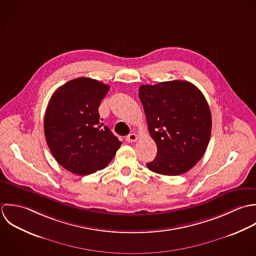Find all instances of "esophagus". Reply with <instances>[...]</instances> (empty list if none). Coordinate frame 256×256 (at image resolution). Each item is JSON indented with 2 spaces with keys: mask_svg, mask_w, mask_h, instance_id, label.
Returning <instances> with one entry per match:
<instances>
[{
  "mask_svg": "<svg viewBox=\"0 0 256 256\" xmlns=\"http://www.w3.org/2000/svg\"><path fill=\"white\" fill-rule=\"evenodd\" d=\"M126 140L128 142H134L138 140V136L136 134H130L126 138Z\"/></svg>",
  "mask_w": 256,
  "mask_h": 256,
  "instance_id": "34e87169",
  "label": "esophagus"
}]
</instances>
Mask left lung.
<instances>
[{"mask_svg": "<svg viewBox=\"0 0 256 256\" xmlns=\"http://www.w3.org/2000/svg\"><path fill=\"white\" fill-rule=\"evenodd\" d=\"M138 91L157 146L148 168L167 176L187 172L203 157L210 142L212 116L203 93L182 80L142 85Z\"/></svg>", "mask_w": 256, "mask_h": 256, "instance_id": "left-lung-1", "label": "left lung"}]
</instances>
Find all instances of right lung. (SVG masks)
<instances>
[{
    "mask_svg": "<svg viewBox=\"0 0 256 256\" xmlns=\"http://www.w3.org/2000/svg\"><path fill=\"white\" fill-rule=\"evenodd\" d=\"M110 86L81 77L59 87L44 116V134L52 155L66 170L89 175L104 168L122 142L104 126L99 106Z\"/></svg>",
    "mask_w": 256,
    "mask_h": 256,
    "instance_id": "1",
    "label": "right lung"
}]
</instances>
